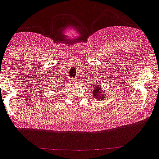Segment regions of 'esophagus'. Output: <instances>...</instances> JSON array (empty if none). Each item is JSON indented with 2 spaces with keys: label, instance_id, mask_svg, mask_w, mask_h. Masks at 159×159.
Returning <instances> with one entry per match:
<instances>
[{
  "label": "esophagus",
  "instance_id": "esophagus-1",
  "mask_svg": "<svg viewBox=\"0 0 159 159\" xmlns=\"http://www.w3.org/2000/svg\"><path fill=\"white\" fill-rule=\"evenodd\" d=\"M70 82H71V84H76L77 83H78V81H77L76 79H75V80H72V81H71Z\"/></svg>",
  "mask_w": 159,
  "mask_h": 159
}]
</instances>
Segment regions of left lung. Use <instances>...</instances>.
Returning a JSON list of instances; mask_svg holds the SVG:
<instances>
[{
  "mask_svg": "<svg viewBox=\"0 0 159 159\" xmlns=\"http://www.w3.org/2000/svg\"><path fill=\"white\" fill-rule=\"evenodd\" d=\"M93 89V92H92V94H93V98L96 99V100H103V99H105L107 97V92H103V89L101 88V84H95L93 85H92L91 87Z\"/></svg>",
  "mask_w": 159,
  "mask_h": 159,
  "instance_id": "8db88e82",
  "label": "left lung"
}]
</instances>
